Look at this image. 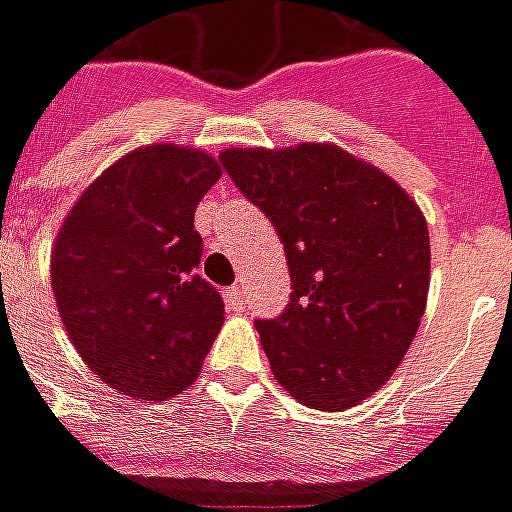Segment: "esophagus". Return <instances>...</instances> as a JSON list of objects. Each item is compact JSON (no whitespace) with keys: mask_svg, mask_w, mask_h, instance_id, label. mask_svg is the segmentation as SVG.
Instances as JSON below:
<instances>
[{"mask_svg":"<svg viewBox=\"0 0 512 512\" xmlns=\"http://www.w3.org/2000/svg\"><path fill=\"white\" fill-rule=\"evenodd\" d=\"M224 301L235 307V310H244L246 307V293H244V285H233L230 290H224Z\"/></svg>","mask_w":512,"mask_h":512,"instance_id":"1","label":"esophagus"}]
</instances>
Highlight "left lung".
<instances>
[{
  "mask_svg": "<svg viewBox=\"0 0 512 512\" xmlns=\"http://www.w3.org/2000/svg\"><path fill=\"white\" fill-rule=\"evenodd\" d=\"M219 164L288 257V307L255 321L274 376L318 411L362 403L395 373L425 312L430 238L417 202L334 145L233 147Z\"/></svg>",
  "mask_w": 512,
  "mask_h": 512,
  "instance_id": "left-lung-1",
  "label": "left lung"
}]
</instances>
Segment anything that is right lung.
<instances>
[{
	"label": "right lung",
	"mask_w": 512,
	"mask_h": 512,
	"mask_svg": "<svg viewBox=\"0 0 512 512\" xmlns=\"http://www.w3.org/2000/svg\"><path fill=\"white\" fill-rule=\"evenodd\" d=\"M222 175L202 150L150 145L84 191L51 252V288L95 376L139 400L180 395L224 323V301L197 274L194 211Z\"/></svg>",
	"instance_id": "obj_1"
}]
</instances>
